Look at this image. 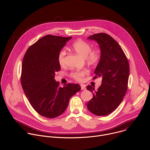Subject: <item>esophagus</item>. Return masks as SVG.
I'll return each mask as SVG.
<instances>
[{"label": "esophagus", "instance_id": "1", "mask_svg": "<svg viewBox=\"0 0 150 150\" xmlns=\"http://www.w3.org/2000/svg\"><path fill=\"white\" fill-rule=\"evenodd\" d=\"M81 90H86V88H85V86L84 85H83V84H81Z\"/></svg>", "mask_w": 150, "mask_h": 150}]
</instances>
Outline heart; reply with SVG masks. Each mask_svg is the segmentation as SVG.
Returning a JSON list of instances; mask_svg holds the SVG:
<instances>
[{
	"label": "heart",
	"instance_id": "1",
	"mask_svg": "<svg viewBox=\"0 0 150 150\" xmlns=\"http://www.w3.org/2000/svg\"><path fill=\"white\" fill-rule=\"evenodd\" d=\"M72 49L79 55L85 57L88 62L94 63L98 60L100 57V53L97 50H91V46L88 42L82 40L75 41L72 44ZM66 52L62 50L59 52L57 56V61L60 66H64L65 64ZM88 74L87 69L76 71L71 73V76L77 81H81L82 78Z\"/></svg>",
	"mask_w": 150,
	"mask_h": 150
}]
</instances>
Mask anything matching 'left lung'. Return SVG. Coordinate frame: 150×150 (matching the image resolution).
<instances>
[{"label": "left lung", "instance_id": "8db88e82", "mask_svg": "<svg viewBox=\"0 0 150 150\" xmlns=\"http://www.w3.org/2000/svg\"><path fill=\"white\" fill-rule=\"evenodd\" d=\"M88 39L99 45L101 55L93 79L100 76L102 83L97 90L91 85L87 88L93 94L87 108L97 116H106L115 111L123 100L129 75V65L117 42L105 33L90 35Z\"/></svg>", "mask_w": 150, "mask_h": 150}]
</instances>
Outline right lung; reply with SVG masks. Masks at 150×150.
<instances>
[{"instance_id": "right-lung-1", "label": "right lung", "mask_w": 150, "mask_h": 150, "mask_svg": "<svg viewBox=\"0 0 150 150\" xmlns=\"http://www.w3.org/2000/svg\"><path fill=\"white\" fill-rule=\"evenodd\" d=\"M72 37L47 35L27 50L22 63L21 85L34 109L46 118L57 117L65 111L72 96L81 90L79 84L59 87L55 72L60 69L59 52Z\"/></svg>"}]
</instances>
